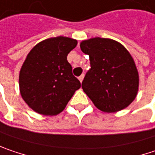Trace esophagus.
Listing matches in <instances>:
<instances>
[{"label":"esophagus","mask_w":155,"mask_h":155,"mask_svg":"<svg viewBox=\"0 0 155 155\" xmlns=\"http://www.w3.org/2000/svg\"><path fill=\"white\" fill-rule=\"evenodd\" d=\"M78 79H79V81H80V82L82 83V81H83V79H84V75H81V76H80V77L78 78Z\"/></svg>","instance_id":"1"}]
</instances>
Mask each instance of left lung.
<instances>
[{
	"label": "left lung",
	"instance_id": "1",
	"mask_svg": "<svg viewBox=\"0 0 155 155\" xmlns=\"http://www.w3.org/2000/svg\"><path fill=\"white\" fill-rule=\"evenodd\" d=\"M80 48L91 61L82 88L94 106L106 113L127 107L139 85L138 69L129 51L116 40L100 37L83 40Z\"/></svg>",
	"mask_w": 155,
	"mask_h": 155
}]
</instances>
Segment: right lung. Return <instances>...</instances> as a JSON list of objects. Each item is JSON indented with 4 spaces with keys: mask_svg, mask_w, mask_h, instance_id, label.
Here are the masks:
<instances>
[{
    "mask_svg": "<svg viewBox=\"0 0 155 155\" xmlns=\"http://www.w3.org/2000/svg\"><path fill=\"white\" fill-rule=\"evenodd\" d=\"M77 45L76 39L58 36L40 41L29 52L19 72V90L36 113L60 114L80 88L67 61L68 54Z\"/></svg>",
    "mask_w": 155,
    "mask_h": 155,
    "instance_id": "1",
    "label": "right lung"
}]
</instances>
